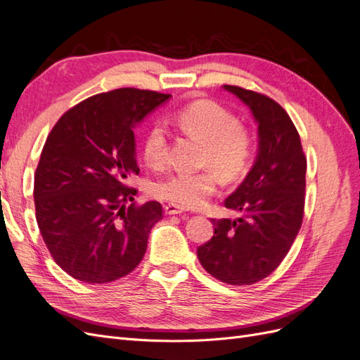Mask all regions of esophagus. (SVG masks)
Returning <instances> with one entry per match:
<instances>
[{"label":"esophagus","instance_id":"34e87169","mask_svg":"<svg viewBox=\"0 0 360 360\" xmlns=\"http://www.w3.org/2000/svg\"><path fill=\"white\" fill-rule=\"evenodd\" d=\"M163 209H165V213L167 214H181V213H184V210L181 209V207H179V205H176V204H167L165 207H163Z\"/></svg>","mask_w":360,"mask_h":360}]
</instances>
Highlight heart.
<instances>
[{"mask_svg":"<svg viewBox=\"0 0 360 360\" xmlns=\"http://www.w3.org/2000/svg\"><path fill=\"white\" fill-rule=\"evenodd\" d=\"M176 124L184 135L204 144V167L214 168L225 179H236L246 169L250 158V138L246 129L222 106L210 101L193 102L177 112ZM167 148L165 130L153 126L143 147L147 165L155 169L165 165ZM216 188L217 176L213 171L179 172L158 181L153 195L183 209H197L213 195Z\"/></svg>","mask_w":360,"mask_h":360,"instance_id":"b5f03b06","label":"heart"}]
</instances>
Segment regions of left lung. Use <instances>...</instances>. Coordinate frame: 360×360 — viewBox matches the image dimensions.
Returning a JSON list of instances; mask_svg holds the SVG:
<instances>
[{
    "mask_svg": "<svg viewBox=\"0 0 360 360\" xmlns=\"http://www.w3.org/2000/svg\"><path fill=\"white\" fill-rule=\"evenodd\" d=\"M257 123L258 148L245 180L225 200L237 219H212V240L197 249L201 266L230 285H250L274 271L299 234L304 207L300 136L284 108L267 96L224 85Z\"/></svg>",
    "mask_w": 360,
    "mask_h": 360,
    "instance_id": "obj_1",
    "label": "left lung"
}]
</instances>
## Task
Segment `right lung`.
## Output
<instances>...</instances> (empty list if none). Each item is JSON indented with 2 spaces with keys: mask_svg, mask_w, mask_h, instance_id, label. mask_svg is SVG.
<instances>
[{
  "mask_svg": "<svg viewBox=\"0 0 360 360\" xmlns=\"http://www.w3.org/2000/svg\"><path fill=\"white\" fill-rule=\"evenodd\" d=\"M169 94L118 89L73 106L53 126L34 177L36 219L56 263L86 284L129 275L162 205L130 204L138 176L134 129Z\"/></svg>",
  "mask_w": 360,
  "mask_h": 360,
  "instance_id": "obj_1",
  "label": "right lung"
}]
</instances>
